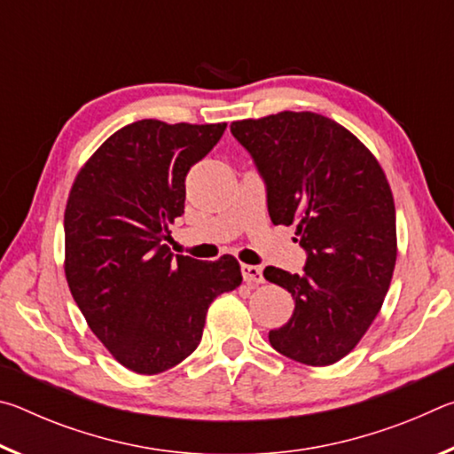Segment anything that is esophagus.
Segmentation results:
<instances>
[{"label": "esophagus", "instance_id": "esophagus-1", "mask_svg": "<svg viewBox=\"0 0 454 454\" xmlns=\"http://www.w3.org/2000/svg\"><path fill=\"white\" fill-rule=\"evenodd\" d=\"M240 270H242L244 282H248V284H262L264 282V274H262V268H260V266L242 264Z\"/></svg>", "mask_w": 454, "mask_h": 454}]
</instances>
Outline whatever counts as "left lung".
I'll list each match as a JSON object with an SVG mask.
<instances>
[{
  "label": "left lung",
  "instance_id": "obj_1",
  "mask_svg": "<svg viewBox=\"0 0 454 454\" xmlns=\"http://www.w3.org/2000/svg\"><path fill=\"white\" fill-rule=\"evenodd\" d=\"M230 132L264 180L272 224H296L304 274L266 266L294 314L270 330L272 348L296 363L334 364L379 314L396 262L393 192L364 144L334 120L280 112L232 121Z\"/></svg>",
  "mask_w": 454,
  "mask_h": 454
}]
</instances>
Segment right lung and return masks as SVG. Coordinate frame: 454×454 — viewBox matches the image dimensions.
<instances>
[{
  "label": "right lung",
  "mask_w": 454,
  "mask_h": 454,
  "mask_svg": "<svg viewBox=\"0 0 454 454\" xmlns=\"http://www.w3.org/2000/svg\"><path fill=\"white\" fill-rule=\"evenodd\" d=\"M226 124L140 120L112 134L67 198L66 278L112 356L137 374L182 363L202 340L212 301L240 286L234 256L172 254L168 224L184 214L186 174Z\"/></svg>",
  "instance_id": "obj_1"
}]
</instances>
